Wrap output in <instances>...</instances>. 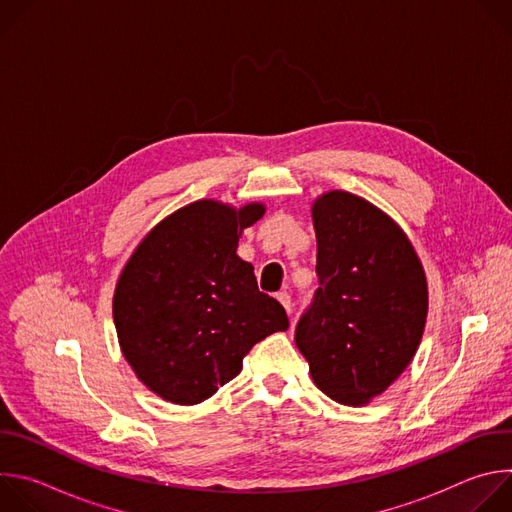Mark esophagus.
<instances>
[{
    "label": "esophagus",
    "mask_w": 512,
    "mask_h": 512,
    "mask_svg": "<svg viewBox=\"0 0 512 512\" xmlns=\"http://www.w3.org/2000/svg\"><path fill=\"white\" fill-rule=\"evenodd\" d=\"M275 298H277V300H279V304L285 308V312H287V314H291V298H289L287 291H279V294H277Z\"/></svg>",
    "instance_id": "1"
}]
</instances>
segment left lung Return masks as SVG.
I'll list each match as a JSON object with an SVG mask.
<instances>
[{
  "mask_svg": "<svg viewBox=\"0 0 512 512\" xmlns=\"http://www.w3.org/2000/svg\"><path fill=\"white\" fill-rule=\"evenodd\" d=\"M312 221L320 287L298 322L296 346L322 393L369 405L417 352L429 308L425 271L405 231L362 196L324 192Z\"/></svg>",
  "mask_w": 512,
  "mask_h": 512,
  "instance_id": "obj_1",
  "label": "left lung"
}]
</instances>
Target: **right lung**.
I'll use <instances>...</instances> for the list:
<instances>
[{
    "label": "right lung",
    "mask_w": 512,
    "mask_h": 512,
    "mask_svg": "<svg viewBox=\"0 0 512 512\" xmlns=\"http://www.w3.org/2000/svg\"><path fill=\"white\" fill-rule=\"evenodd\" d=\"M263 202L202 198L141 239L115 285L113 320L135 377L168 403L198 405L243 369L245 354L287 330L283 306L237 255Z\"/></svg>",
    "instance_id": "1"
}]
</instances>
